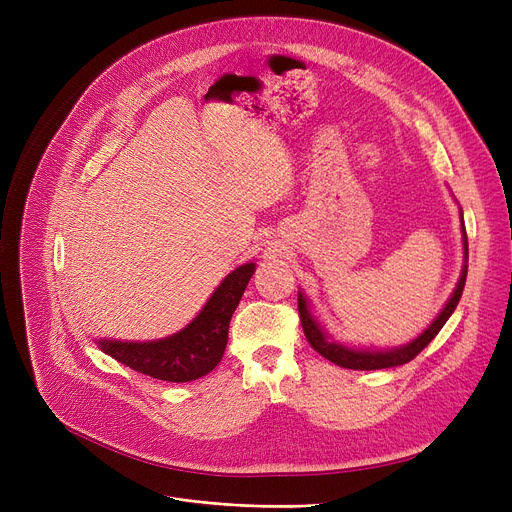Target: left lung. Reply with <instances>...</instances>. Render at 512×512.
Here are the masks:
<instances>
[{
    "mask_svg": "<svg viewBox=\"0 0 512 512\" xmlns=\"http://www.w3.org/2000/svg\"><path fill=\"white\" fill-rule=\"evenodd\" d=\"M463 226V224H461ZM465 228V226H463ZM463 249H465V265L463 272L459 278V284H456L452 297L448 299V303L444 305V309L440 311V315L432 321L421 336H417L415 340H411L405 346H396V348H388V351H369V348H351L344 346L340 342H334L321 326L317 324V319L313 317L307 299L303 297V292H299V315H301V326L305 330V336L309 340V344L315 348V351L326 357L328 361L344 367V369H386V367H396V365H405L411 359H415L423 348L432 342L438 332L442 330V326L448 321V317L454 313L456 305L461 301V294L465 288V280H467V261H469V247H467V234L463 232Z\"/></svg>",
    "mask_w": 512,
    "mask_h": 512,
    "instance_id": "8db88e82",
    "label": "left lung"
}]
</instances>
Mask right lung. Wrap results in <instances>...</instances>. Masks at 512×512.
<instances>
[{"instance_id": "1", "label": "right lung", "mask_w": 512, "mask_h": 512, "mask_svg": "<svg viewBox=\"0 0 512 512\" xmlns=\"http://www.w3.org/2000/svg\"><path fill=\"white\" fill-rule=\"evenodd\" d=\"M253 274L255 263L236 267L215 288L191 324L168 338L149 342L97 340V344L105 355L149 378L178 384L199 380L222 361L232 313Z\"/></svg>"}]
</instances>
